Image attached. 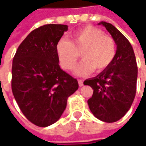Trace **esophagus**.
<instances>
[{"mask_svg":"<svg viewBox=\"0 0 146 146\" xmlns=\"http://www.w3.org/2000/svg\"><path fill=\"white\" fill-rule=\"evenodd\" d=\"M77 81H78V85H79L80 87L83 86V80H82V79H78Z\"/></svg>","mask_w":146,"mask_h":146,"instance_id":"34e87169","label":"esophagus"}]
</instances>
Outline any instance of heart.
<instances>
[{"mask_svg": "<svg viewBox=\"0 0 146 146\" xmlns=\"http://www.w3.org/2000/svg\"><path fill=\"white\" fill-rule=\"evenodd\" d=\"M56 52L61 67L71 70L80 56L83 60L75 69V73L81 76L107 69L114 59L116 43L110 36L104 34L98 28L87 25L75 31L71 40L61 38L56 44Z\"/></svg>", "mask_w": 146, "mask_h": 146, "instance_id": "1", "label": "heart"}]
</instances>
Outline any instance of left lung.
I'll return each instance as SVG.
<instances>
[{
	"label": "left lung",
	"mask_w": 146,
	"mask_h": 146,
	"mask_svg": "<svg viewBox=\"0 0 146 146\" xmlns=\"http://www.w3.org/2000/svg\"><path fill=\"white\" fill-rule=\"evenodd\" d=\"M117 44L114 59L97 77L87 79L84 85L94 90L88 105L92 113L105 122H115L131 107L137 90V65L131 44L117 29L102 21Z\"/></svg>",
	"instance_id": "1"
}]
</instances>
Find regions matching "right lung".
<instances>
[{
    "instance_id": "obj_1",
    "label": "right lung",
    "mask_w": 146,
    "mask_h": 146,
    "mask_svg": "<svg viewBox=\"0 0 146 146\" xmlns=\"http://www.w3.org/2000/svg\"><path fill=\"white\" fill-rule=\"evenodd\" d=\"M68 30L49 24L36 29L19 45L12 66V91L25 117L40 127L58 121L77 79L60 68L56 44Z\"/></svg>"
}]
</instances>
